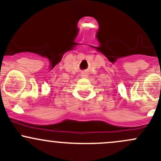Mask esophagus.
Returning a JSON list of instances; mask_svg holds the SVG:
<instances>
[{
  "label": "esophagus",
  "mask_w": 161,
  "mask_h": 161,
  "mask_svg": "<svg viewBox=\"0 0 161 161\" xmlns=\"http://www.w3.org/2000/svg\"><path fill=\"white\" fill-rule=\"evenodd\" d=\"M87 76H88V75H87L86 72H83V73H82V75H81V77L82 78L87 77Z\"/></svg>",
  "instance_id": "obj_1"
}]
</instances>
